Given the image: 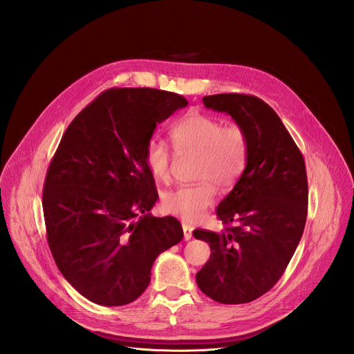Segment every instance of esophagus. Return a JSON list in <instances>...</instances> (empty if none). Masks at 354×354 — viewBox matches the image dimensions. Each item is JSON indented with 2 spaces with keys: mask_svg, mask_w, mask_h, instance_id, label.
I'll return each instance as SVG.
<instances>
[{
  "mask_svg": "<svg viewBox=\"0 0 354 354\" xmlns=\"http://www.w3.org/2000/svg\"><path fill=\"white\" fill-rule=\"evenodd\" d=\"M182 228H183V238H185V241L192 239V231H193L192 225L183 221V223H182Z\"/></svg>",
  "mask_w": 354,
  "mask_h": 354,
  "instance_id": "1",
  "label": "esophagus"
}]
</instances>
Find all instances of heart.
Masks as SVG:
<instances>
[{
  "label": "heart",
  "instance_id": "heart-1",
  "mask_svg": "<svg viewBox=\"0 0 354 354\" xmlns=\"http://www.w3.org/2000/svg\"><path fill=\"white\" fill-rule=\"evenodd\" d=\"M171 140L178 153L197 154L196 185L179 186L165 193L162 207L167 213L193 223L213 205L216 186L228 189L246 168L249 138L243 127L207 115H190L171 129ZM145 165L160 182L171 179V153L162 141L151 140L145 147Z\"/></svg>",
  "mask_w": 354,
  "mask_h": 354
}]
</instances>
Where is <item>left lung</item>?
I'll return each instance as SVG.
<instances>
[{
    "mask_svg": "<svg viewBox=\"0 0 354 354\" xmlns=\"http://www.w3.org/2000/svg\"><path fill=\"white\" fill-rule=\"evenodd\" d=\"M207 109L230 115L249 138L243 174L217 206L221 232L194 230L212 254L196 274L198 288L221 304L268 292L284 273L304 232L308 182L304 158L277 113L241 93L205 96Z\"/></svg>",
    "mask_w": 354,
    "mask_h": 354,
    "instance_id": "obj_1",
    "label": "left lung"
}]
</instances>
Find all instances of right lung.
<instances>
[{"label":"right lung","instance_id":"obj_1","mask_svg":"<svg viewBox=\"0 0 354 354\" xmlns=\"http://www.w3.org/2000/svg\"><path fill=\"white\" fill-rule=\"evenodd\" d=\"M187 100L151 88H112L70 123L50 162L43 214L47 242L64 279L105 307L126 306L148 287L151 268L183 236L158 200L145 147L158 123Z\"/></svg>","mask_w":354,"mask_h":354}]
</instances>
